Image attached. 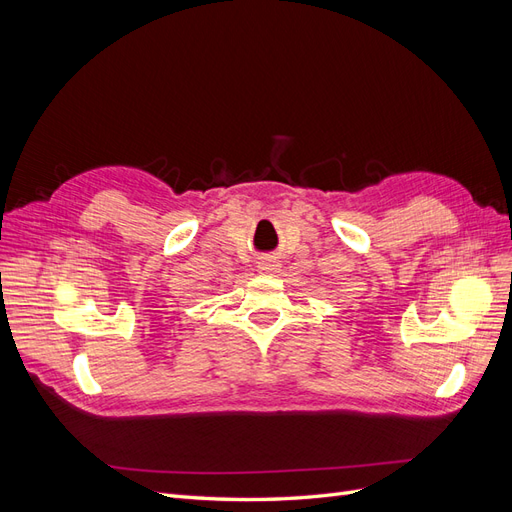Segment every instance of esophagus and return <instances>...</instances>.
Here are the masks:
<instances>
[{"instance_id":"34e87169","label":"esophagus","mask_w":512,"mask_h":512,"mask_svg":"<svg viewBox=\"0 0 512 512\" xmlns=\"http://www.w3.org/2000/svg\"><path fill=\"white\" fill-rule=\"evenodd\" d=\"M277 267H280V265H277V262L271 260V258H265V260L258 262V271L260 273H275Z\"/></svg>"}]
</instances>
